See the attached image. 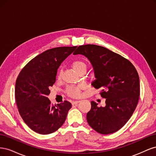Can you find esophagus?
<instances>
[{
	"label": "esophagus",
	"mask_w": 156,
	"mask_h": 156,
	"mask_svg": "<svg viewBox=\"0 0 156 156\" xmlns=\"http://www.w3.org/2000/svg\"><path fill=\"white\" fill-rule=\"evenodd\" d=\"M79 102H80L79 101H72V105H77Z\"/></svg>",
	"instance_id": "obj_1"
}]
</instances>
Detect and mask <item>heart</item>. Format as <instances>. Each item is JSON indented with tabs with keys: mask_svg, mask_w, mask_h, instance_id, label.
Masks as SVG:
<instances>
[{
	"mask_svg": "<svg viewBox=\"0 0 156 156\" xmlns=\"http://www.w3.org/2000/svg\"><path fill=\"white\" fill-rule=\"evenodd\" d=\"M73 68L75 69L76 72L79 73L82 72H86L88 68V64L87 62L82 60H75L72 64ZM62 75V70L60 69L58 74L57 78L60 79ZM82 88V86H74L70 85L66 87L65 90V92L66 93L67 95L71 98H77L81 96V90Z\"/></svg>",
	"mask_w": 156,
	"mask_h": 156,
	"instance_id": "heart-1",
	"label": "heart"
}]
</instances>
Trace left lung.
<instances>
[{
    "instance_id": "left-lung-1",
    "label": "left lung",
    "mask_w": 156,
    "mask_h": 156,
    "mask_svg": "<svg viewBox=\"0 0 156 156\" xmlns=\"http://www.w3.org/2000/svg\"><path fill=\"white\" fill-rule=\"evenodd\" d=\"M83 55L92 63L96 79L92 83L105 98L106 105L91 101L87 115L88 124L98 133H113L121 129L133 115L140 95L137 71L129 60L103 47L80 45L73 55Z\"/></svg>"
}]
</instances>
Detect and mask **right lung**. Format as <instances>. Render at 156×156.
<instances>
[{
    "instance_id": "right-lung-1",
    "label": "right lung",
    "mask_w": 156,
    "mask_h": 156,
    "mask_svg": "<svg viewBox=\"0 0 156 156\" xmlns=\"http://www.w3.org/2000/svg\"><path fill=\"white\" fill-rule=\"evenodd\" d=\"M77 48L59 47L36 56L22 69L16 79L15 97L25 124L37 133H53L63 125L72 104L65 100L53 105L48 96L56 81L57 69Z\"/></svg>"
}]
</instances>
